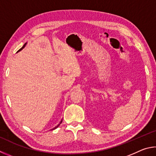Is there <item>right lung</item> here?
I'll use <instances>...</instances> for the list:
<instances>
[{
  "mask_svg": "<svg viewBox=\"0 0 156 156\" xmlns=\"http://www.w3.org/2000/svg\"><path fill=\"white\" fill-rule=\"evenodd\" d=\"M27 43H25V44H24V46H23V47H22V48H21L20 49V50H19V51H18V52H19V51H20L21 50H23V48H24V46H25L27 45ZM62 121L61 122H60V123H59V124L58 125H57V126H56L55 127H54V128H53V129H56V128H57V127H58V126H59V125L60 124H61V123H62ZM52 129H51V130H52Z\"/></svg>",
  "mask_w": 156,
  "mask_h": 156,
  "instance_id": "obj_1",
  "label": "right lung"
}]
</instances>
